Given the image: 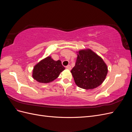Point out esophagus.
<instances>
[{"label": "esophagus", "mask_w": 132, "mask_h": 132, "mask_svg": "<svg viewBox=\"0 0 132 132\" xmlns=\"http://www.w3.org/2000/svg\"><path fill=\"white\" fill-rule=\"evenodd\" d=\"M66 68H67V69H68V70H71V67L70 65H68L66 67Z\"/></svg>", "instance_id": "obj_1"}]
</instances>
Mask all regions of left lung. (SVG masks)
I'll return each instance as SVG.
<instances>
[{"instance_id":"obj_1","label":"left lung","mask_w":132,"mask_h":132,"mask_svg":"<svg viewBox=\"0 0 132 132\" xmlns=\"http://www.w3.org/2000/svg\"><path fill=\"white\" fill-rule=\"evenodd\" d=\"M75 65L70 71L78 87L89 90L102 84L108 73V68L102 58L90 48L77 52Z\"/></svg>"}]
</instances>
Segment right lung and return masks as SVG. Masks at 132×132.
I'll return each mask as SVG.
<instances>
[{
  "instance_id": "1",
  "label": "right lung",
  "mask_w": 132,
  "mask_h": 132,
  "mask_svg": "<svg viewBox=\"0 0 132 132\" xmlns=\"http://www.w3.org/2000/svg\"><path fill=\"white\" fill-rule=\"evenodd\" d=\"M64 69L60 60L54 61L48 56L34 66L32 76L39 82L48 83L56 79Z\"/></svg>"
}]
</instances>
